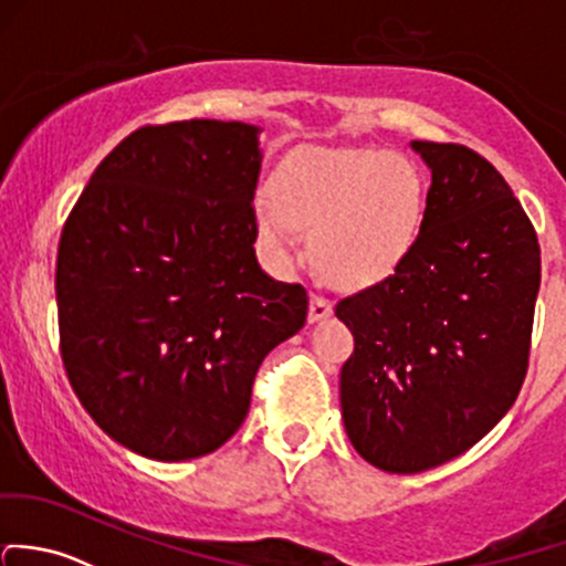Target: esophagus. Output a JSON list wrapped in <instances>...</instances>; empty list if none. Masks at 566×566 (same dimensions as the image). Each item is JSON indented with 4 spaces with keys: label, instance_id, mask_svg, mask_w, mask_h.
<instances>
[{
    "label": "esophagus",
    "instance_id": "obj_1",
    "mask_svg": "<svg viewBox=\"0 0 566 566\" xmlns=\"http://www.w3.org/2000/svg\"><path fill=\"white\" fill-rule=\"evenodd\" d=\"M333 314V306L328 298H323V295H312V301H308V323H323V319H328Z\"/></svg>",
    "mask_w": 566,
    "mask_h": 566
}]
</instances>
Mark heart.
Wrapping results in <instances>:
<instances>
[{
    "mask_svg": "<svg viewBox=\"0 0 566 566\" xmlns=\"http://www.w3.org/2000/svg\"><path fill=\"white\" fill-rule=\"evenodd\" d=\"M426 184L418 165L398 151L301 148L284 159L273 195H260L254 224L276 265L301 258V230L312 233L319 276L360 290L388 279L423 222Z\"/></svg>",
    "mask_w": 566,
    "mask_h": 566,
    "instance_id": "heart-1",
    "label": "heart"
}]
</instances>
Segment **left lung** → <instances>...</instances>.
Wrapping results in <instances>:
<instances>
[{"label":"left lung","mask_w":566,"mask_h":566,"mask_svg":"<svg viewBox=\"0 0 566 566\" xmlns=\"http://www.w3.org/2000/svg\"><path fill=\"white\" fill-rule=\"evenodd\" d=\"M431 170L415 247L385 282L338 301L355 353L338 396L353 448L415 474L467 453L526 377L539 243L513 189L472 148L412 140Z\"/></svg>","instance_id":"8db88e82"}]
</instances>
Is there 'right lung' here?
<instances>
[{
	"instance_id": "add662e5",
	"label": "right lung",
	"mask_w": 566,
	"mask_h": 566,
	"mask_svg": "<svg viewBox=\"0 0 566 566\" xmlns=\"http://www.w3.org/2000/svg\"><path fill=\"white\" fill-rule=\"evenodd\" d=\"M260 133L192 118L143 127L88 178L62 230V360L92 420L127 450L189 461L222 448L308 295L260 268Z\"/></svg>"
}]
</instances>
